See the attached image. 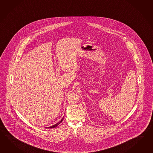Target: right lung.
I'll return each instance as SVG.
<instances>
[{"label": "right lung", "mask_w": 153, "mask_h": 153, "mask_svg": "<svg viewBox=\"0 0 153 153\" xmlns=\"http://www.w3.org/2000/svg\"><path fill=\"white\" fill-rule=\"evenodd\" d=\"M63 119H64V117H62V119H61V120L59 121V122H58V123H56V124H55L54 125H53V126H50V127H46V128H55V127H56L57 126L61 123L62 121V120H63Z\"/></svg>", "instance_id": "add662e5"}]
</instances>
